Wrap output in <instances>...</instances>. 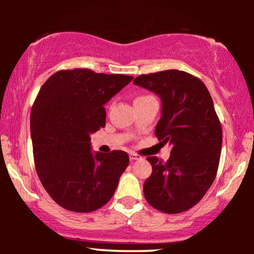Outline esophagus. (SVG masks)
<instances>
[{
  "instance_id": "1",
  "label": "esophagus",
  "mask_w": 254,
  "mask_h": 254,
  "mask_svg": "<svg viewBox=\"0 0 254 254\" xmlns=\"http://www.w3.org/2000/svg\"><path fill=\"white\" fill-rule=\"evenodd\" d=\"M139 159H142V157H141V155H138V154H136V153H131L130 154L131 161H135V160H139Z\"/></svg>"
}]
</instances>
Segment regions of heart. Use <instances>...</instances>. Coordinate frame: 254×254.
Masks as SVG:
<instances>
[{
  "instance_id": "heart-1",
  "label": "heart",
  "mask_w": 254,
  "mask_h": 254,
  "mask_svg": "<svg viewBox=\"0 0 254 254\" xmlns=\"http://www.w3.org/2000/svg\"><path fill=\"white\" fill-rule=\"evenodd\" d=\"M142 98H147V97H139V98H137V99H142Z\"/></svg>"
}]
</instances>
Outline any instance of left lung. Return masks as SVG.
I'll list each match as a JSON object with an SVG mask.
<instances>
[{
	"label": "left lung",
	"instance_id": "obj_1",
	"mask_svg": "<svg viewBox=\"0 0 254 254\" xmlns=\"http://www.w3.org/2000/svg\"><path fill=\"white\" fill-rule=\"evenodd\" d=\"M133 83L161 99L155 136L172 145L166 162L147 157L153 172L143 185L145 199L166 214L189 210L210 189L220 164L222 127L210 93L202 80L176 69L139 75Z\"/></svg>",
	"mask_w": 254,
	"mask_h": 254
}]
</instances>
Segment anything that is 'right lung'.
I'll list each match as a JSON object with an SVG mask.
<instances>
[{
	"label": "right lung",
	"mask_w": 254,
	"mask_h": 254,
	"mask_svg": "<svg viewBox=\"0 0 254 254\" xmlns=\"http://www.w3.org/2000/svg\"><path fill=\"white\" fill-rule=\"evenodd\" d=\"M132 78L68 69L51 75L38 93L31 111L34 165L44 189L66 210H98L115 194L129 155H93L90 133L105 127L104 105Z\"/></svg>",
	"instance_id": "right-lung-1"
}]
</instances>
